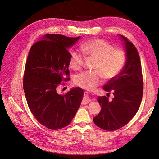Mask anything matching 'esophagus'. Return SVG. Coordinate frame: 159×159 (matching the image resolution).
I'll return each instance as SVG.
<instances>
[{"label": "esophagus", "mask_w": 159, "mask_h": 159, "mask_svg": "<svg viewBox=\"0 0 159 159\" xmlns=\"http://www.w3.org/2000/svg\"><path fill=\"white\" fill-rule=\"evenodd\" d=\"M91 102V99H89L88 93L87 92H85V93H84V98L82 100V104H84V105L88 104V103H90Z\"/></svg>", "instance_id": "34e87169"}]
</instances>
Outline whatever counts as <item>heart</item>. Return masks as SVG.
I'll list each match as a JSON object with an SVG mask.
<instances>
[{
	"mask_svg": "<svg viewBox=\"0 0 159 159\" xmlns=\"http://www.w3.org/2000/svg\"><path fill=\"white\" fill-rule=\"evenodd\" d=\"M81 50L88 57L95 59L93 69L95 71H85L75 76L76 85L86 90H91L101 84L103 78H113L118 74L125 64V53L114 47L103 40L95 39L86 42L81 46ZM84 56L78 51L71 52L70 58V67L74 70L82 68Z\"/></svg>",
	"mask_w": 159,
	"mask_h": 159,
	"instance_id": "1",
	"label": "heart"
}]
</instances>
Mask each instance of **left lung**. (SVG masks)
<instances>
[{"label":"left lung","mask_w":159,"mask_h":159,"mask_svg":"<svg viewBox=\"0 0 159 159\" xmlns=\"http://www.w3.org/2000/svg\"><path fill=\"white\" fill-rule=\"evenodd\" d=\"M125 50L126 61L119 73L111 78L103 89L113 93L114 98L109 101L106 96L98 97L102 109L93 117L95 124L106 131H115L127 125L135 115L141 103L143 80L140 57L133 43L120 35Z\"/></svg>","instance_id":"1"}]
</instances>
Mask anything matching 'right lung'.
Here are the masks:
<instances>
[{
    "mask_svg": "<svg viewBox=\"0 0 159 159\" xmlns=\"http://www.w3.org/2000/svg\"><path fill=\"white\" fill-rule=\"evenodd\" d=\"M80 38L46 34L31 47L23 79V88L30 111L42 125L52 130L71 123L84 97L80 88H73L65 95L57 87L70 78L69 50Z\"/></svg>",
    "mask_w": 159,
    "mask_h": 159,
    "instance_id": "obj_1",
    "label": "right lung"
}]
</instances>
